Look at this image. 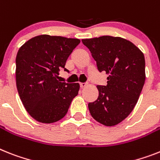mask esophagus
<instances>
[{
  "instance_id": "obj_1",
  "label": "esophagus",
  "mask_w": 160,
  "mask_h": 160,
  "mask_svg": "<svg viewBox=\"0 0 160 160\" xmlns=\"http://www.w3.org/2000/svg\"><path fill=\"white\" fill-rule=\"evenodd\" d=\"M80 88H84V87L87 86V83H80Z\"/></svg>"
}]
</instances>
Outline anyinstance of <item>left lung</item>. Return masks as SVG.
<instances>
[{"label":"left lung","instance_id":"8db88e82","mask_svg":"<svg viewBox=\"0 0 160 160\" xmlns=\"http://www.w3.org/2000/svg\"><path fill=\"white\" fill-rule=\"evenodd\" d=\"M100 72H106L107 85H98V98L88 103L92 117L106 126L123 121L136 106L146 80L144 54L131 41L103 36L84 39Z\"/></svg>","mask_w":160,"mask_h":160}]
</instances>
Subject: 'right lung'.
I'll use <instances>...</instances> for the list:
<instances>
[{"label": "right lung", "mask_w": 160, "mask_h": 160, "mask_svg": "<svg viewBox=\"0 0 160 160\" xmlns=\"http://www.w3.org/2000/svg\"><path fill=\"white\" fill-rule=\"evenodd\" d=\"M79 39L41 35L27 41L16 56V85L25 109L44 123L57 122L68 113L80 84L60 82L59 71Z\"/></svg>", "instance_id": "obj_1"}]
</instances>
